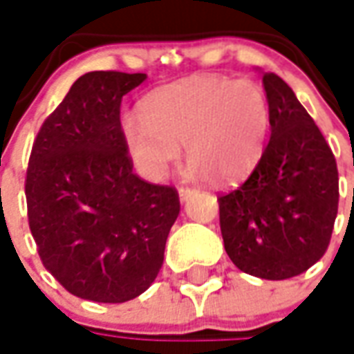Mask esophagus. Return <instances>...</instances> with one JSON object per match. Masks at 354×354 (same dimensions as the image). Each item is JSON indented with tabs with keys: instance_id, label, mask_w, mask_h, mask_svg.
<instances>
[{
	"instance_id": "esophagus-1",
	"label": "esophagus",
	"mask_w": 354,
	"mask_h": 354,
	"mask_svg": "<svg viewBox=\"0 0 354 354\" xmlns=\"http://www.w3.org/2000/svg\"><path fill=\"white\" fill-rule=\"evenodd\" d=\"M195 191H197V189H193V187H180V189H178L180 201H182V203H185V201H187V198H189L191 195L195 193Z\"/></svg>"
}]
</instances>
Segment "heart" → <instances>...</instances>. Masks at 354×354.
Returning <instances> with one entry per match:
<instances>
[{
    "label": "heart",
    "mask_w": 354,
    "mask_h": 354,
    "mask_svg": "<svg viewBox=\"0 0 354 354\" xmlns=\"http://www.w3.org/2000/svg\"><path fill=\"white\" fill-rule=\"evenodd\" d=\"M124 144L148 180H163L185 146L189 174L232 184L257 167L270 133V104L253 80L193 75L144 97Z\"/></svg>",
    "instance_id": "heart-1"
}]
</instances>
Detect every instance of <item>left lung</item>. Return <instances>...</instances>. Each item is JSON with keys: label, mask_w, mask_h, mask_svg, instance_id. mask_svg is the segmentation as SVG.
<instances>
[{"label": "left lung", "mask_w": 354, "mask_h": 354, "mask_svg": "<svg viewBox=\"0 0 354 354\" xmlns=\"http://www.w3.org/2000/svg\"><path fill=\"white\" fill-rule=\"evenodd\" d=\"M270 140L251 176L217 197L225 251L245 274L287 279L328 248L337 216V167L330 146L295 91L264 73Z\"/></svg>", "instance_id": "obj_1"}]
</instances>
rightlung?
Returning <instances> with one entry per match:
<instances>
[{"instance_id": "add662e5", "label": "right lung", "mask_w": 354, "mask_h": 354, "mask_svg": "<svg viewBox=\"0 0 354 354\" xmlns=\"http://www.w3.org/2000/svg\"><path fill=\"white\" fill-rule=\"evenodd\" d=\"M144 73L91 71L44 120L26 174L31 234L71 295L122 304L148 289L180 214L178 191L133 172L120 122Z\"/></svg>"}]
</instances>
